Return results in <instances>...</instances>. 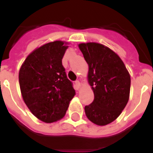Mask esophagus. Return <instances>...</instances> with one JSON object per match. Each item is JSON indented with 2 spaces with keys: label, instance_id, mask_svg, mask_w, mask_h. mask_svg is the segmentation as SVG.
<instances>
[{
  "label": "esophagus",
  "instance_id": "obj_1",
  "mask_svg": "<svg viewBox=\"0 0 153 153\" xmlns=\"http://www.w3.org/2000/svg\"><path fill=\"white\" fill-rule=\"evenodd\" d=\"M75 86H76L77 90H79L81 87V82L79 81H75Z\"/></svg>",
  "mask_w": 153,
  "mask_h": 153
}]
</instances>
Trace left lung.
Instances as JSON below:
<instances>
[{
    "label": "left lung",
    "mask_w": 153,
    "mask_h": 153,
    "mask_svg": "<svg viewBox=\"0 0 153 153\" xmlns=\"http://www.w3.org/2000/svg\"><path fill=\"white\" fill-rule=\"evenodd\" d=\"M89 66L88 82L94 99L85 106L87 118L98 126L116 120L129 98L131 79L121 58L98 43L79 44Z\"/></svg>",
    "instance_id": "left-lung-1"
}]
</instances>
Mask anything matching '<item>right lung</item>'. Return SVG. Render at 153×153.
Here are the masks:
<instances>
[{
	"mask_svg": "<svg viewBox=\"0 0 153 153\" xmlns=\"http://www.w3.org/2000/svg\"><path fill=\"white\" fill-rule=\"evenodd\" d=\"M66 44L58 40L39 47L28 55L19 72L25 104L34 116L46 123L62 118L75 94L62 64L68 48Z\"/></svg>",
	"mask_w": 153,
	"mask_h": 153,
	"instance_id": "add662e5",
	"label": "right lung"
}]
</instances>
